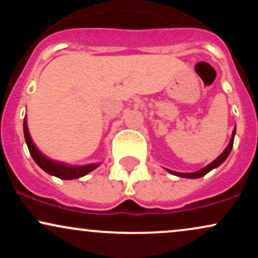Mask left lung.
Masks as SVG:
<instances>
[{
	"label": "left lung",
	"mask_w": 258,
	"mask_h": 258,
	"mask_svg": "<svg viewBox=\"0 0 258 258\" xmlns=\"http://www.w3.org/2000/svg\"><path fill=\"white\" fill-rule=\"evenodd\" d=\"M235 131H236V127H234L233 130V133H232V138H230L229 143H228V146L226 149L223 150V153L221 154L220 156H218L217 159L214 160L212 162H210L209 165L205 167H203L201 170L199 171H195V172H190V173H183V172H176V171H172V170H168V168H165V170L167 171V172H170L171 174H174V176H178V177H183V178H200V177H204L206 173H209L210 171H212L214 168L218 167L221 164H223L224 160L228 158V155H229L230 152H232V148H233V143H234V137H235Z\"/></svg>",
	"instance_id": "8db88e82"
}]
</instances>
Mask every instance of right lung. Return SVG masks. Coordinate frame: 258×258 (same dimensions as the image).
Instances as JSON below:
<instances>
[{
  "label": "right lung",
  "instance_id": "obj_1",
  "mask_svg": "<svg viewBox=\"0 0 258 258\" xmlns=\"http://www.w3.org/2000/svg\"><path fill=\"white\" fill-rule=\"evenodd\" d=\"M24 137L26 146H28L30 155L34 159V161L40 166L44 172H47L51 176L58 177L60 179H76L81 178V177L86 176L93 170H96L99 166V162H94V164H87V165H69L65 164V162L57 161V160H52L47 158L46 155H43L40 150L37 149V147L35 146V143L32 142L30 133H29L28 128V121L26 117H24Z\"/></svg>",
  "mask_w": 258,
  "mask_h": 258
}]
</instances>
